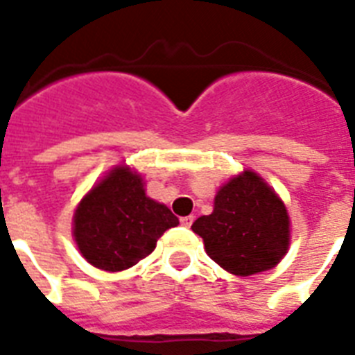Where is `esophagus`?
<instances>
[{"label":"esophagus","mask_w":355,"mask_h":355,"mask_svg":"<svg viewBox=\"0 0 355 355\" xmlns=\"http://www.w3.org/2000/svg\"><path fill=\"white\" fill-rule=\"evenodd\" d=\"M180 225L186 228H189L193 225V216H186V217H180Z\"/></svg>","instance_id":"34e87169"}]
</instances>
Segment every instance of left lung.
Instances as JSON below:
<instances>
[{
    "mask_svg": "<svg viewBox=\"0 0 355 355\" xmlns=\"http://www.w3.org/2000/svg\"><path fill=\"white\" fill-rule=\"evenodd\" d=\"M191 230L216 263L236 276L278 265L289 247V216L280 197L254 171H243L216 195L214 211Z\"/></svg>",
    "mask_w": 355,
    "mask_h": 355,
    "instance_id": "left-lung-1",
    "label": "left lung"
}]
</instances>
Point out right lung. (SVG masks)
<instances>
[{
  "mask_svg": "<svg viewBox=\"0 0 355 355\" xmlns=\"http://www.w3.org/2000/svg\"><path fill=\"white\" fill-rule=\"evenodd\" d=\"M177 225L167 206L145 195L139 175L116 167L79 202L73 236L94 267L116 272L147 258L158 237Z\"/></svg>",
  "mask_w": 355,
  "mask_h": 355,
  "instance_id": "obj_1",
  "label": "right lung"
}]
</instances>
